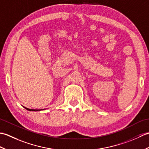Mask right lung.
<instances>
[{
	"label": "right lung",
	"mask_w": 149,
	"mask_h": 149,
	"mask_svg": "<svg viewBox=\"0 0 149 149\" xmlns=\"http://www.w3.org/2000/svg\"><path fill=\"white\" fill-rule=\"evenodd\" d=\"M25 108H26L27 110H28V111H38L39 109H28V108H27V107H25Z\"/></svg>",
	"instance_id": "1"
}]
</instances>
